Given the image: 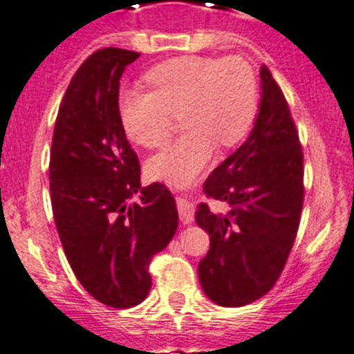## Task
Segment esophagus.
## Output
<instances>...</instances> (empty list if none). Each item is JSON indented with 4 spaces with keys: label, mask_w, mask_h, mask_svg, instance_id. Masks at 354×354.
Returning <instances> with one entry per match:
<instances>
[{
    "label": "esophagus",
    "mask_w": 354,
    "mask_h": 354,
    "mask_svg": "<svg viewBox=\"0 0 354 354\" xmlns=\"http://www.w3.org/2000/svg\"><path fill=\"white\" fill-rule=\"evenodd\" d=\"M177 208H178V216H180L182 223H191L194 220V209H192V205L185 198L177 199Z\"/></svg>",
    "instance_id": "34e87169"
}]
</instances>
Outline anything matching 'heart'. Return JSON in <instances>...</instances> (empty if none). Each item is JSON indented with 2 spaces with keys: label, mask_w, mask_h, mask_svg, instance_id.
Instances as JSON below:
<instances>
[{
  "label": "heart",
  "mask_w": 354,
  "mask_h": 354,
  "mask_svg": "<svg viewBox=\"0 0 354 354\" xmlns=\"http://www.w3.org/2000/svg\"><path fill=\"white\" fill-rule=\"evenodd\" d=\"M151 93L125 91L118 115L125 134L145 148H160L180 115L185 134L148 160L151 178L187 185L213 158L215 146L237 145L258 110L254 70L239 57L187 55L167 59L146 73Z\"/></svg>",
  "instance_id": "1"
}]
</instances>
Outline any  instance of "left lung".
Segmentation results:
<instances>
[{
    "label": "left lung",
    "mask_w": 354,
    "mask_h": 354,
    "mask_svg": "<svg viewBox=\"0 0 354 354\" xmlns=\"http://www.w3.org/2000/svg\"><path fill=\"white\" fill-rule=\"evenodd\" d=\"M261 100L246 141L203 184L206 196L229 205L215 213L199 203L196 223L209 236L199 261L205 295L227 308L260 299L274 288L295 244L303 208V151L288 101L267 66Z\"/></svg>",
    "instance_id": "obj_1"
}]
</instances>
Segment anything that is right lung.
Returning <instances> with one entry per match:
<instances>
[{
	"mask_svg": "<svg viewBox=\"0 0 354 354\" xmlns=\"http://www.w3.org/2000/svg\"><path fill=\"white\" fill-rule=\"evenodd\" d=\"M136 51L103 48L70 80L59 104L50 191L63 251L94 299L132 308L151 289V258L172 241L178 213L160 182L141 187V167L118 115L120 77ZM140 194L139 203L128 198Z\"/></svg>",
	"mask_w": 354,
	"mask_h": 354,
	"instance_id": "right-lung-1",
	"label": "right lung"
}]
</instances>
